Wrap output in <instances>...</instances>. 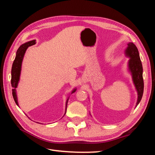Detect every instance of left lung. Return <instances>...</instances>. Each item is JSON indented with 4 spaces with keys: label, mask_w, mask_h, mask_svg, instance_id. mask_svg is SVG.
Wrapping results in <instances>:
<instances>
[{
    "label": "left lung",
    "mask_w": 155,
    "mask_h": 155,
    "mask_svg": "<svg viewBox=\"0 0 155 155\" xmlns=\"http://www.w3.org/2000/svg\"><path fill=\"white\" fill-rule=\"evenodd\" d=\"M125 55L126 57L129 58L127 64L128 70L132 76L134 85L137 91L138 98L135 106L137 107L142 100L143 93L142 64L140 58L138 48L133 43L130 42L127 43V47L125 50Z\"/></svg>",
    "instance_id": "obj_1"
}]
</instances>
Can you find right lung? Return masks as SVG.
<instances>
[{
    "label": "right lung",
    "instance_id": "obj_1",
    "mask_svg": "<svg viewBox=\"0 0 155 155\" xmlns=\"http://www.w3.org/2000/svg\"><path fill=\"white\" fill-rule=\"evenodd\" d=\"M35 40H32L28 42H26V43L22 44L20 46V47L17 51L16 56L15 60L13 63L12 64V79H11V84L12 87H13L12 89V95L13 97V99L17 106H18V100H17V91L16 88L18 86V83L19 82L20 80V76H21V67H22V63L23 58H24V56L25 54L27 48L30 46L34 45L36 43ZM76 91V88H74L72 91L71 92V94L74 93ZM69 97L67 98V101H66V108H65V112L64 114H66L67 112V104L68 101L69 99ZM39 124V123H38Z\"/></svg>",
    "mask_w": 155,
    "mask_h": 155
}]
</instances>
